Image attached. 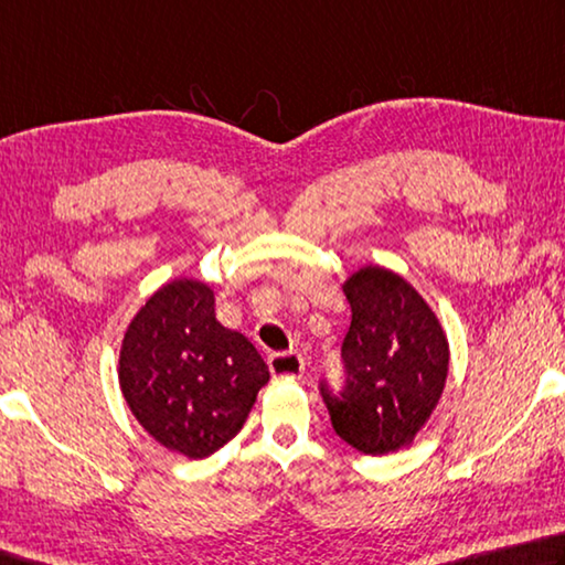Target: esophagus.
<instances>
[{
	"label": "esophagus",
	"mask_w": 565,
	"mask_h": 565,
	"mask_svg": "<svg viewBox=\"0 0 565 565\" xmlns=\"http://www.w3.org/2000/svg\"><path fill=\"white\" fill-rule=\"evenodd\" d=\"M303 358L299 353H271L269 355V371L274 375H286V377H301L303 373Z\"/></svg>",
	"instance_id": "obj_1"
}]
</instances>
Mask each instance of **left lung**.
Segmentation results:
<instances>
[{
	"label": "left lung",
	"mask_w": 565,
	"mask_h": 565,
	"mask_svg": "<svg viewBox=\"0 0 565 565\" xmlns=\"http://www.w3.org/2000/svg\"><path fill=\"white\" fill-rule=\"evenodd\" d=\"M351 328L341 345L343 385L318 383L335 435L363 455L413 443L445 390L443 326L403 276L365 266L343 286Z\"/></svg>",
	"instance_id": "1"
}]
</instances>
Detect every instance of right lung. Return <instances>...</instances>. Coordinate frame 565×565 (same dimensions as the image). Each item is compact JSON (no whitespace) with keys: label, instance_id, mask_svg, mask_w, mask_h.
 Listing matches in <instances>:
<instances>
[{"label":"right lung","instance_id":"1","mask_svg":"<svg viewBox=\"0 0 565 565\" xmlns=\"http://www.w3.org/2000/svg\"><path fill=\"white\" fill-rule=\"evenodd\" d=\"M266 383L264 358L217 321L207 284L162 286L122 338L120 387L130 413L162 447L190 459L227 445Z\"/></svg>","mask_w":565,"mask_h":565}]
</instances>
